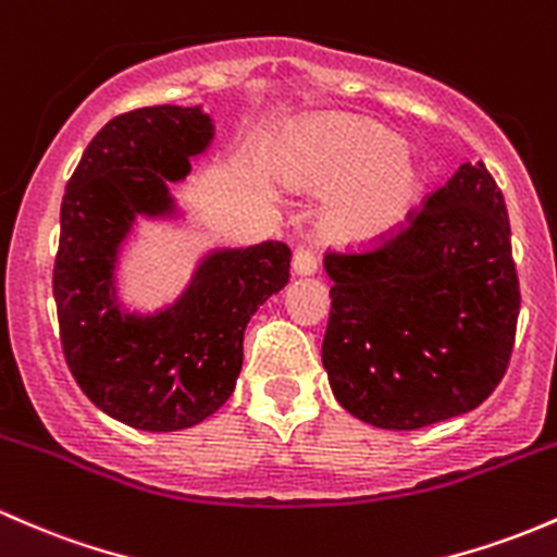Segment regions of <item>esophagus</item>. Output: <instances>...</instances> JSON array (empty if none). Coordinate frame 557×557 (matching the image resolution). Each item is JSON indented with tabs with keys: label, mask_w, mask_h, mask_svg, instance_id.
<instances>
[{
	"label": "esophagus",
	"mask_w": 557,
	"mask_h": 557,
	"mask_svg": "<svg viewBox=\"0 0 557 557\" xmlns=\"http://www.w3.org/2000/svg\"><path fill=\"white\" fill-rule=\"evenodd\" d=\"M292 271L297 276H313L315 273V255L310 249H297L295 257H292Z\"/></svg>",
	"instance_id": "1"
}]
</instances>
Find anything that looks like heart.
I'll return each instance as SVG.
<instances>
[{
	"mask_svg": "<svg viewBox=\"0 0 557 557\" xmlns=\"http://www.w3.org/2000/svg\"><path fill=\"white\" fill-rule=\"evenodd\" d=\"M406 153L409 143L382 124L319 116L284 135L276 172L292 190L337 194L321 218L326 242L372 249L396 238L424 199V166Z\"/></svg>",
	"mask_w": 557,
	"mask_h": 557,
	"instance_id": "b5f03b06",
	"label": "heart"
}]
</instances>
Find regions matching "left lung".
<instances>
[{
    "label": "left lung",
    "mask_w": 557,
    "mask_h": 557,
    "mask_svg": "<svg viewBox=\"0 0 557 557\" xmlns=\"http://www.w3.org/2000/svg\"><path fill=\"white\" fill-rule=\"evenodd\" d=\"M332 310L321 361L334 398L382 430L468 414L510 363L520 289L505 196L462 164L396 238L324 257Z\"/></svg>",
    "instance_id": "obj_1"
}]
</instances>
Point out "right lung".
Returning a JSON list of instances; mask_svg holds the SVG:
<instances>
[{"mask_svg": "<svg viewBox=\"0 0 557 557\" xmlns=\"http://www.w3.org/2000/svg\"><path fill=\"white\" fill-rule=\"evenodd\" d=\"M214 137L201 106H151L111 119L65 185L52 295L65 363L113 420L148 433L194 428L236 387L244 329L289 281L284 242L212 249L175 302L129 313L116 295L119 249L137 218H175L170 183Z\"/></svg>", "mask_w": 557, "mask_h": 557, "instance_id": "right-lung-1", "label": "right lung"}]
</instances>
